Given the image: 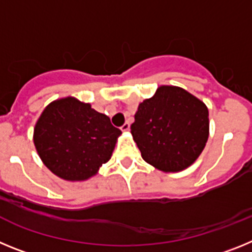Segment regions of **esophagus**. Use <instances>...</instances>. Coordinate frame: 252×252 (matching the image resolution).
<instances>
[{
    "label": "esophagus",
    "instance_id": "esophagus-1",
    "mask_svg": "<svg viewBox=\"0 0 252 252\" xmlns=\"http://www.w3.org/2000/svg\"><path fill=\"white\" fill-rule=\"evenodd\" d=\"M121 130L124 131V132H126V131H128V130H130V124H128V122H125V124L122 125Z\"/></svg>",
    "mask_w": 252,
    "mask_h": 252
}]
</instances>
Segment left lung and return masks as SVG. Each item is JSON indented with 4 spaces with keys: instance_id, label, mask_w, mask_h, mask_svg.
<instances>
[{
    "instance_id": "obj_1",
    "label": "left lung",
    "mask_w": 252,
    "mask_h": 252,
    "mask_svg": "<svg viewBox=\"0 0 252 252\" xmlns=\"http://www.w3.org/2000/svg\"><path fill=\"white\" fill-rule=\"evenodd\" d=\"M131 135L148 164L165 173L182 171L206 146L208 108L180 87L160 86L137 107Z\"/></svg>"
}]
</instances>
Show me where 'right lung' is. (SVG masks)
Masks as SVG:
<instances>
[{"label": "right lung", "instance_id": "1", "mask_svg": "<svg viewBox=\"0 0 252 252\" xmlns=\"http://www.w3.org/2000/svg\"><path fill=\"white\" fill-rule=\"evenodd\" d=\"M121 133L108 116L69 95L44 108L32 139L37 155L53 174L83 182L111 159Z\"/></svg>", "mask_w": 252, "mask_h": 252}]
</instances>
